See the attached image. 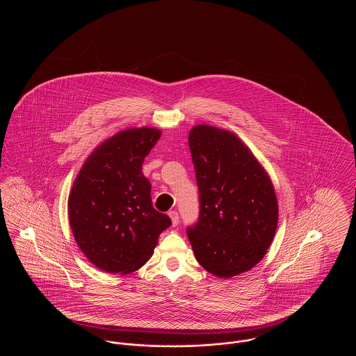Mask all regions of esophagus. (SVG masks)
<instances>
[{"label":"esophagus","instance_id":"obj_1","mask_svg":"<svg viewBox=\"0 0 356 356\" xmlns=\"http://www.w3.org/2000/svg\"><path fill=\"white\" fill-rule=\"evenodd\" d=\"M168 215H170V220H172V225L176 227L179 224V213L176 211H170Z\"/></svg>","mask_w":356,"mask_h":356}]
</instances>
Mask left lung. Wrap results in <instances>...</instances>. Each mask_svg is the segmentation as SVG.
Wrapping results in <instances>:
<instances>
[{"mask_svg":"<svg viewBox=\"0 0 356 356\" xmlns=\"http://www.w3.org/2000/svg\"><path fill=\"white\" fill-rule=\"evenodd\" d=\"M189 149L200 216L186 234L196 260L218 277L250 271L267 254L279 207L268 173L235 134L195 125Z\"/></svg>","mask_w":356,"mask_h":356,"instance_id":"8db88e82","label":"left lung"}]
</instances>
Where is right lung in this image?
<instances>
[{
  "mask_svg": "<svg viewBox=\"0 0 356 356\" xmlns=\"http://www.w3.org/2000/svg\"><path fill=\"white\" fill-rule=\"evenodd\" d=\"M161 131H120L85 160L69 193V224L86 259L109 273H131L152 256L160 234L172 224L157 212L144 159Z\"/></svg>",
  "mask_w": 356,
  "mask_h": 356,
  "instance_id": "add662e5",
  "label": "right lung"
}]
</instances>
